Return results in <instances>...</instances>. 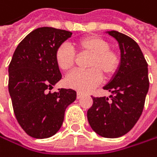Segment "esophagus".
Listing matches in <instances>:
<instances>
[{"label": "esophagus", "mask_w": 157, "mask_h": 157, "mask_svg": "<svg viewBox=\"0 0 157 157\" xmlns=\"http://www.w3.org/2000/svg\"><path fill=\"white\" fill-rule=\"evenodd\" d=\"M83 96H84V94H83V93H81V92H77V98H78V99L81 98Z\"/></svg>", "instance_id": "1"}]
</instances>
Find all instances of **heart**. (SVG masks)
I'll list each match as a JSON object with an SVG mask.
<instances>
[{"label": "heart", "instance_id": "obj_1", "mask_svg": "<svg viewBox=\"0 0 157 157\" xmlns=\"http://www.w3.org/2000/svg\"><path fill=\"white\" fill-rule=\"evenodd\" d=\"M73 46L80 53L91 55L86 71H75L65 79L67 86L80 91L89 92L105 78L112 77L119 70L121 62L120 53L110 48V44L98 36H87L76 40ZM58 67L63 71H71L74 66L75 55L67 45H60L55 52Z\"/></svg>", "mask_w": 157, "mask_h": 157}]
</instances>
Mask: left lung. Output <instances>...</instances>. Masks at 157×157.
<instances>
[{
    "mask_svg": "<svg viewBox=\"0 0 157 157\" xmlns=\"http://www.w3.org/2000/svg\"><path fill=\"white\" fill-rule=\"evenodd\" d=\"M119 43L121 62L112 80L103 88L112 95L92 98L87 111L95 132L105 138H118L129 132L140 119L149 89L148 64L139 45L118 31H109Z\"/></svg>",
    "mask_w": 157,
    "mask_h": 157,
    "instance_id": "1",
    "label": "left lung"
}]
</instances>
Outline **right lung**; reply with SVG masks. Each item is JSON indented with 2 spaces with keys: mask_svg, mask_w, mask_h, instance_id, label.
<instances>
[{
  "mask_svg": "<svg viewBox=\"0 0 157 157\" xmlns=\"http://www.w3.org/2000/svg\"><path fill=\"white\" fill-rule=\"evenodd\" d=\"M71 35L53 27L36 28L19 43L9 64L8 89L13 112L22 129L33 138L57 133L66 108L76 99L72 89L50 92L61 79L56 49Z\"/></svg>",
  "mask_w": 157,
  "mask_h": 157,
  "instance_id": "1",
  "label": "right lung"
}]
</instances>
